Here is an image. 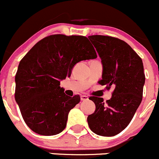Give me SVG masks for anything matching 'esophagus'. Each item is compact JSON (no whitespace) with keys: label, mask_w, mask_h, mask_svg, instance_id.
Here are the masks:
<instances>
[{"label":"esophagus","mask_w":159,"mask_h":159,"mask_svg":"<svg viewBox=\"0 0 159 159\" xmlns=\"http://www.w3.org/2000/svg\"><path fill=\"white\" fill-rule=\"evenodd\" d=\"M81 100L82 101H88V97L86 96V95H81Z\"/></svg>","instance_id":"1"}]
</instances>
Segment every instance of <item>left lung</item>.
Here are the masks:
<instances>
[{"instance_id":"left-lung-1","label":"left lung","mask_w":159,"mask_h":159,"mask_svg":"<svg viewBox=\"0 0 159 159\" xmlns=\"http://www.w3.org/2000/svg\"><path fill=\"white\" fill-rule=\"evenodd\" d=\"M88 39L93 45L103 64L100 84L112 86V98L106 102L90 97L96 110L88 117L92 132L102 136H113L129 124L143 100L145 74L142 58L126 42L118 38L93 35Z\"/></svg>"}]
</instances>
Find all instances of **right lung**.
<instances>
[{
  "label": "right lung",
  "instance_id": "right-lung-1",
  "mask_svg": "<svg viewBox=\"0 0 159 159\" xmlns=\"http://www.w3.org/2000/svg\"><path fill=\"white\" fill-rule=\"evenodd\" d=\"M96 58L86 36L63 34L43 38L25 55L15 76V100L33 132L53 136L64 130L68 113L81 98L67 96L60 81L71 76L76 63Z\"/></svg>",
  "mask_w": 159,
  "mask_h": 159
}]
</instances>
